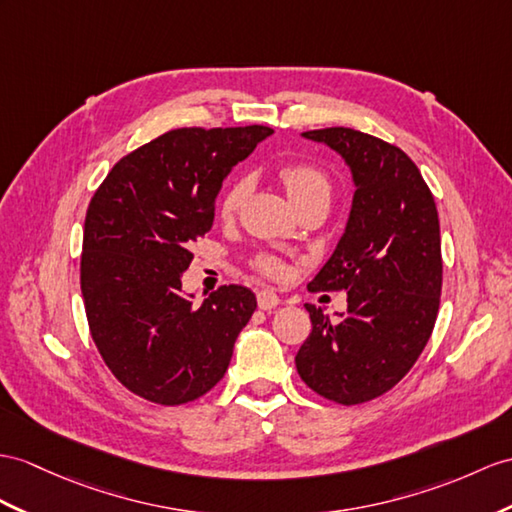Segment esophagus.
<instances>
[{
  "label": "esophagus",
  "mask_w": 512,
  "mask_h": 512,
  "mask_svg": "<svg viewBox=\"0 0 512 512\" xmlns=\"http://www.w3.org/2000/svg\"><path fill=\"white\" fill-rule=\"evenodd\" d=\"M258 308L260 310H271V308H276L278 304H280V297H278V293L276 291H271V289H263V291H258Z\"/></svg>",
  "instance_id": "obj_1"
}]
</instances>
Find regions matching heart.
<instances>
[{
    "mask_svg": "<svg viewBox=\"0 0 512 512\" xmlns=\"http://www.w3.org/2000/svg\"><path fill=\"white\" fill-rule=\"evenodd\" d=\"M278 178L282 180L284 189L289 193L291 202L295 206L310 202V199H326V202H330L332 182L328 178V173L319 169L317 165H310V162H289V165L280 167ZM245 193H247V182L234 180L226 189V193L221 195L219 215L223 219H230L236 210H239ZM256 269L267 273V276L278 278L284 273V263L276 256L265 254L256 258Z\"/></svg>",
    "mask_w": 512,
    "mask_h": 512,
    "instance_id": "heart-1",
    "label": "heart"
}]
</instances>
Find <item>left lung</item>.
Wrapping results in <instances>:
<instances>
[{"label": "left lung", "mask_w": 512, "mask_h": 512, "mask_svg": "<svg viewBox=\"0 0 512 512\" xmlns=\"http://www.w3.org/2000/svg\"><path fill=\"white\" fill-rule=\"evenodd\" d=\"M352 171L345 232L310 291H347V313L313 321L295 367L310 389L354 406L391 391L417 363L439 313L443 260L434 197L400 147L352 128L302 132Z\"/></svg>", "instance_id": "8db88e82"}]
</instances>
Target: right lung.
I'll list each match as a JSON object with an SVG mask.
<instances>
[{
  "mask_svg": "<svg viewBox=\"0 0 512 512\" xmlns=\"http://www.w3.org/2000/svg\"><path fill=\"white\" fill-rule=\"evenodd\" d=\"M273 130L178 128L110 169L84 221L80 286L91 336L126 389L162 406L206 395L256 310L247 286L195 306L182 293L191 245L213 228L221 182Z\"/></svg>",
  "mask_w": 512,
  "mask_h": 512,
  "instance_id": "1",
  "label": "right lung"
}]
</instances>
